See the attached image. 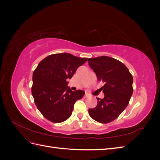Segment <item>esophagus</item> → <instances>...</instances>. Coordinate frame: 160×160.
Wrapping results in <instances>:
<instances>
[{
  "instance_id": "1",
  "label": "esophagus",
  "mask_w": 160,
  "mask_h": 160,
  "mask_svg": "<svg viewBox=\"0 0 160 160\" xmlns=\"http://www.w3.org/2000/svg\"><path fill=\"white\" fill-rule=\"evenodd\" d=\"M89 97H90L89 94H88V93H85V98H89Z\"/></svg>"
}]
</instances>
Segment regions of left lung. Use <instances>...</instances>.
<instances>
[{"label":"left lung","instance_id":"1","mask_svg":"<svg viewBox=\"0 0 160 160\" xmlns=\"http://www.w3.org/2000/svg\"><path fill=\"white\" fill-rule=\"evenodd\" d=\"M88 63L99 81L104 98H98V105L89 109L91 118L101 123L117 119L129 104L133 93V77L123 62L107 56L90 58Z\"/></svg>","mask_w":160,"mask_h":160}]
</instances>
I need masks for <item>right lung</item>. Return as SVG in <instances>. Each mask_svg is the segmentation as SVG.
<instances>
[{
    "mask_svg": "<svg viewBox=\"0 0 160 160\" xmlns=\"http://www.w3.org/2000/svg\"><path fill=\"white\" fill-rule=\"evenodd\" d=\"M88 59L69 53H57L38 63L32 74L31 92L37 109L47 119L61 123L71 115L76 101L83 98L85 92L72 91L67 79Z\"/></svg>",
    "mask_w": 160,
    "mask_h": 160,
    "instance_id": "obj_1",
    "label": "right lung"
}]
</instances>
